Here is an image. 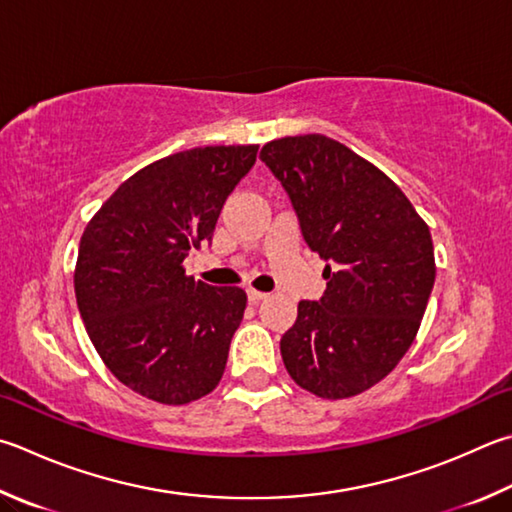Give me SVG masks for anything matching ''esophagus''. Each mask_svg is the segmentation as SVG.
I'll return each instance as SVG.
<instances>
[{"label":"esophagus","instance_id":"esophagus-1","mask_svg":"<svg viewBox=\"0 0 512 512\" xmlns=\"http://www.w3.org/2000/svg\"><path fill=\"white\" fill-rule=\"evenodd\" d=\"M246 293H248V300L253 302V304H257V302H262V300H266L268 297V293H264V291H257V288H246Z\"/></svg>","mask_w":512,"mask_h":512}]
</instances>
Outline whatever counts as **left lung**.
Here are the masks:
<instances>
[{
    "label": "left lung",
    "mask_w": 512,
    "mask_h": 512,
    "mask_svg": "<svg viewBox=\"0 0 512 512\" xmlns=\"http://www.w3.org/2000/svg\"><path fill=\"white\" fill-rule=\"evenodd\" d=\"M259 159L291 197L306 244L331 262L322 300L297 304L282 336L284 367L327 401L358 396L421 327L436 275L430 228L385 172L329 136L275 138Z\"/></svg>",
    "instance_id": "left-lung-1"
}]
</instances>
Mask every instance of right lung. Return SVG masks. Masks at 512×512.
<instances>
[{"label":"right lung","instance_id":"add662e5","mask_svg":"<svg viewBox=\"0 0 512 512\" xmlns=\"http://www.w3.org/2000/svg\"><path fill=\"white\" fill-rule=\"evenodd\" d=\"M257 147H194L145 165L82 232L73 273L82 322L111 374L150 401H199L224 376L246 291L194 280L183 259L212 239Z\"/></svg>","mask_w":512,"mask_h":512}]
</instances>
